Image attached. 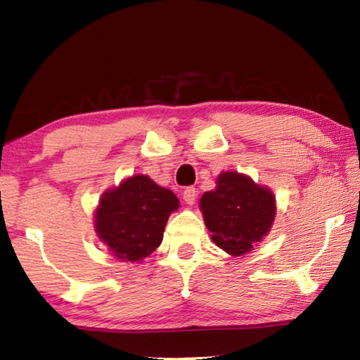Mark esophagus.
I'll return each mask as SVG.
<instances>
[{
    "mask_svg": "<svg viewBox=\"0 0 360 360\" xmlns=\"http://www.w3.org/2000/svg\"><path fill=\"white\" fill-rule=\"evenodd\" d=\"M182 198L187 205H193L195 200H197V188L195 187H187L184 193H182Z\"/></svg>",
    "mask_w": 360,
    "mask_h": 360,
    "instance_id": "34e87169",
    "label": "esophagus"
}]
</instances>
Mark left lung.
Masks as SVG:
<instances>
[{
    "label": "left lung",
    "mask_w": 360,
    "mask_h": 360,
    "mask_svg": "<svg viewBox=\"0 0 360 360\" xmlns=\"http://www.w3.org/2000/svg\"><path fill=\"white\" fill-rule=\"evenodd\" d=\"M217 187L200 200L205 224L216 245L231 255L246 254L270 231L276 202L270 188L245 174L225 172Z\"/></svg>",
    "instance_id": "obj_1"
}]
</instances>
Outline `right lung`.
I'll list each match as a JSON object with an SVG mask.
<instances>
[{
	"label": "right lung",
	"instance_id": "add662e5",
	"mask_svg": "<svg viewBox=\"0 0 360 360\" xmlns=\"http://www.w3.org/2000/svg\"><path fill=\"white\" fill-rule=\"evenodd\" d=\"M179 208L176 195L136 174L106 191L95 211V230L120 260L139 262L160 246L169 214Z\"/></svg>",
	"mask_w": 360,
	"mask_h": 360
}]
</instances>
